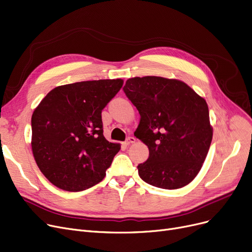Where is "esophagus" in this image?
<instances>
[{
	"label": "esophagus",
	"instance_id": "obj_1",
	"mask_svg": "<svg viewBox=\"0 0 252 252\" xmlns=\"http://www.w3.org/2000/svg\"><path fill=\"white\" fill-rule=\"evenodd\" d=\"M135 142H136V138H134V137H128V138L126 139V141L125 142V145H126V146H128L129 144L135 143Z\"/></svg>",
	"mask_w": 252,
	"mask_h": 252
}]
</instances>
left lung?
I'll list each match as a JSON object with an SVG mask.
<instances>
[{
  "label": "left lung",
  "instance_id": "1",
  "mask_svg": "<svg viewBox=\"0 0 252 252\" xmlns=\"http://www.w3.org/2000/svg\"><path fill=\"white\" fill-rule=\"evenodd\" d=\"M141 116L134 135L149 149L138 166L146 183L177 189L199 174L213 136L204 97L178 79L158 76L134 77L124 87Z\"/></svg>",
  "mask_w": 252,
  "mask_h": 252
}]
</instances>
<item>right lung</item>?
Instances as JSON below:
<instances>
[{"instance_id": "1", "label": "right lung", "mask_w": 252, "mask_h": 252, "mask_svg": "<svg viewBox=\"0 0 252 252\" xmlns=\"http://www.w3.org/2000/svg\"><path fill=\"white\" fill-rule=\"evenodd\" d=\"M123 79L61 85L32 115V150L43 175L57 188L81 191L102 181L120 144L103 135L102 110Z\"/></svg>"}]
</instances>
